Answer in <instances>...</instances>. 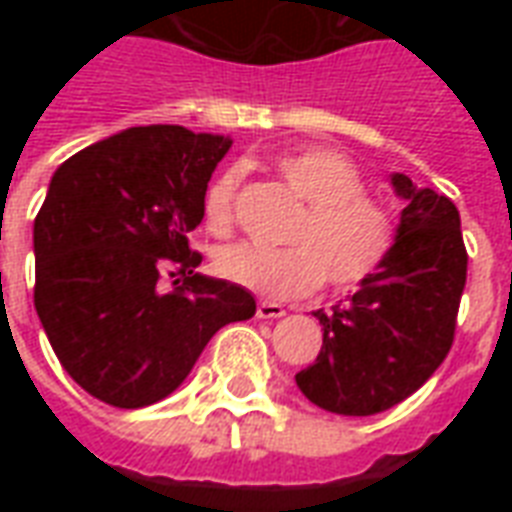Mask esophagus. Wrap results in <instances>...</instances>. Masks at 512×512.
I'll use <instances>...</instances> for the list:
<instances>
[{"label":"esophagus","instance_id":"esophagus-1","mask_svg":"<svg viewBox=\"0 0 512 512\" xmlns=\"http://www.w3.org/2000/svg\"><path fill=\"white\" fill-rule=\"evenodd\" d=\"M285 315V307L277 304V301H260L257 304V318H282Z\"/></svg>","mask_w":512,"mask_h":512}]
</instances>
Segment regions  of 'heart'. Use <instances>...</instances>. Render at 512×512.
I'll return each instance as SVG.
<instances>
[{"label":"heart","mask_w":512,"mask_h":512,"mask_svg":"<svg viewBox=\"0 0 512 512\" xmlns=\"http://www.w3.org/2000/svg\"><path fill=\"white\" fill-rule=\"evenodd\" d=\"M274 169L307 202L290 227V246H224L213 260L216 274L263 299L307 296L323 279L351 290L376 277L395 252L397 219L389 205L367 194L354 161L329 147H301L279 156ZM238 180V169H224L205 191L202 213L211 233H230Z\"/></svg>","instance_id":"b5f03b06"}]
</instances>
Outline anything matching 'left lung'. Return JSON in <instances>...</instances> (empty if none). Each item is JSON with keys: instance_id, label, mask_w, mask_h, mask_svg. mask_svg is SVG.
I'll list each match as a JSON object with an SVG mask.
<instances>
[{"instance_id": "1", "label": "left lung", "mask_w": 512, "mask_h": 512, "mask_svg": "<svg viewBox=\"0 0 512 512\" xmlns=\"http://www.w3.org/2000/svg\"><path fill=\"white\" fill-rule=\"evenodd\" d=\"M392 189L406 205L395 252L345 304L315 312L321 354L296 373L310 403L343 417H370L414 395L455 337L469 260L458 208L403 172L392 175Z\"/></svg>"}]
</instances>
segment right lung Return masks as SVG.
<instances>
[{
    "instance_id": "right-lung-1",
    "label": "right lung",
    "mask_w": 512,
    "mask_h": 512,
    "mask_svg": "<svg viewBox=\"0 0 512 512\" xmlns=\"http://www.w3.org/2000/svg\"><path fill=\"white\" fill-rule=\"evenodd\" d=\"M233 139L183 126L106 136L62 164L35 216V310L65 373L98 400L142 408L172 395L252 293L202 277L186 235ZM181 277L167 291L160 266Z\"/></svg>"
}]
</instances>
